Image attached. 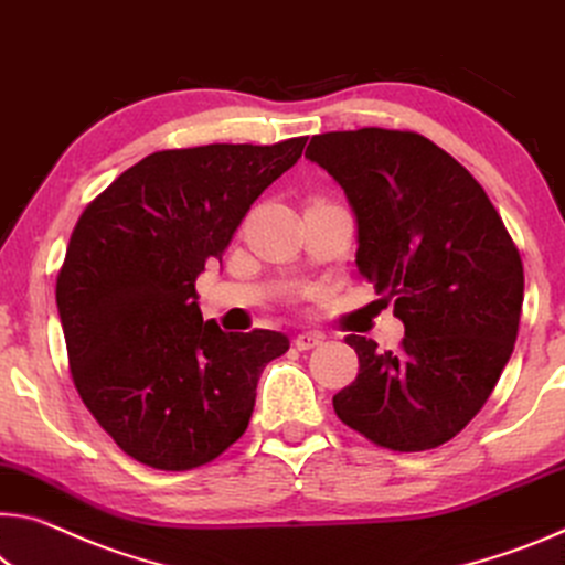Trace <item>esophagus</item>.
I'll return each instance as SVG.
<instances>
[{
	"label": "esophagus",
	"instance_id": "34e87169",
	"mask_svg": "<svg viewBox=\"0 0 565 565\" xmlns=\"http://www.w3.org/2000/svg\"><path fill=\"white\" fill-rule=\"evenodd\" d=\"M321 334H317V331H301V334L294 337V347L299 349V352H307V349H315L317 344H321Z\"/></svg>",
	"mask_w": 565,
	"mask_h": 565
}]
</instances>
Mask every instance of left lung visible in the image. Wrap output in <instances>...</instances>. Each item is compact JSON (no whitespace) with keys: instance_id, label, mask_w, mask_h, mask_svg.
<instances>
[{"instance_id":"8db88e82","label":"left lung","mask_w":565,"mask_h":565,"mask_svg":"<svg viewBox=\"0 0 565 565\" xmlns=\"http://www.w3.org/2000/svg\"><path fill=\"white\" fill-rule=\"evenodd\" d=\"M307 158L342 185L356 221V268L395 299L399 352L349 334L356 380L334 412L399 452L452 440L486 405L513 354L523 264L482 185L417 132L315 136Z\"/></svg>"}]
</instances>
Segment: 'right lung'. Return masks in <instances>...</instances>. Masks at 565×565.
Segmentation results:
<instances>
[{"label": "right lung", "mask_w": 565, "mask_h": 565, "mask_svg": "<svg viewBox=\"0 0 565 565\" xmlns=\"http://www.w3.org/2000/svg\"><path fill=\"white\" fill-rule=\"evenodd\" d=\"M307 146L160 150L87 205L57 276V311L79 397L132 460L191 470L246 433L281 331L203 321L195 279Z\"/></svg>", "instance_id": "obj_1"}]
</instances>
